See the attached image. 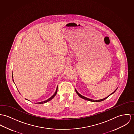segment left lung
<instances>
[{"mask_svg": "<svg viewBox=\"0 0 134 134\" xmlns=\"http://www.w3.org/2000/svg\"><path fill=\"white\" fill-rule=\"evenodd\" d=\"M117 89H116L112 93H111L109 96H110L111 94H112L113 93H114L116 91V90ZM75 92H76V93L77 94V95L80 97H81V98H82V99H85V100H87V101H91V102H101V101H104V100H105L106 99H107L109 96H108L107 97H106V98H105L104 99H101V100H92V99H89V98H86V97H84V96H82L81 94H80L77 91V90L75 89Z\"/></svg>", "mask_w": 134, "mask_h": 134, "instance_id": "left-lung-1", "label": "left lung"}]
</instances>
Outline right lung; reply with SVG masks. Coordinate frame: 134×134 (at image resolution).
Returning <instances> with one entry per match:
<instances>
[{"mask_svg": "<svg viewBox=\"0 0 134 134\" xmlns=\"http://www.w3.org/2000/svg\"><path fill=\"white\" fill-rule=\"evenodd\" d=\"M12 78H13V74H12ZM13 82H14V80H13ZM58 86H57V89H56V91H55V93H54V94L52 96H51L50 98H49L48 99H47V100H46V101H42V102H38V103H34L35 104H43V103H46V102H48V101H50V100H51L55 96V95L57 94V91H58Z\"/></svg>", "mask_w": 134, "mask_h": 134, "instance_id": "add662e5", "label": "right lung"}]
</instances>
